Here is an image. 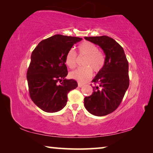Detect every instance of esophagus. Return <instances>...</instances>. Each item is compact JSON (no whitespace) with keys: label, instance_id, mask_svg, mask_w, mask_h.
Wrapping results in <instances>:
<instances>
[{"label":"esophagus","instance_id":"esophagus-1","mask_svg":"<svg viewBox=\"0 0 153 153\" xmlns=\"http://www.w3.org/2000/svg\"><path fill=\"white\" fill-rule=\"evenodd\" d=\"M83 86V84H81V83H78V87L79 88H81Z\"/></svg>","mask_w":153,"mask_h":153}]
</instances>
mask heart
I'll use <instances>...</instances> for the list:
<instances>
[{
    "label": "heart",
    "instance_id": "b5f03b06",
    "mask_svg": "<svg viewBox=\"0 0 153 153\" xmlns=\"http://www.w3.org/2000/svg\"><path fill=\"white\" fill-rule=\"evenodd\" d=\"M80 55L86 56L83 62L84 67H80L71 71L69 76L79 82L84 83L91 78L92 71L95 73L99 72L105 63V56L101 52L98 51V47L90 42H84L78 46ZM65 62L67 66L74 69L77 65V55L74 49L69 50L66 54Z\"/></svg>",
    "mask_w": 153,
    "mask_h": 153
}]
</instances>
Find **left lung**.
<instances>
[{
  "label": "left lung",
  "mask_w": 153,
  "mask_h": 153,
  "mask_svg": "<svg viewBox=\"0 0 153 153\" xmlns=\"http://www.w3.org/2000/svg\"><path fill=\"white\" fill-rule=\"evenodd\" d=\"M102 49L105 55L104 67L92 79L97 86L93 92L84 98V106L90 113L105 116L113 112L129 87V65L123 48L107 36L84 37Z\"/></svg>",
  "instance_id": "left-lung-1"
}]
</instances>
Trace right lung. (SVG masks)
<instances>
[{
  "mask_svg": "<svg viewBox=\"0 0 153 153\" xmlns=\"http://www.w3.org/2000/svg\"><path fill=\"white\" fill-rule=\"evenodd\" d=\"M82 40L56 34L41 41L33 51L27 71L30 96L45 112L61 111L67 104V94L77 87L76 80L65 79L68 72L65 59L72 46Z\"/></svg>",
  "mask_w": 153,
  "mask_h": 153,
  "instance_id": "add662e5",
  "label": "right lung"
}]
</instances>
